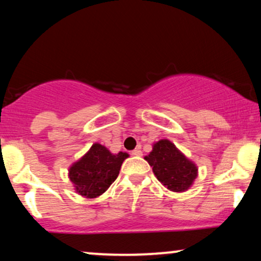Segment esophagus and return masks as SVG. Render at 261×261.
Listing matches in <instances>:
<instances>
[{
  "instance_id": "34e87169",
  "label": "esophagus",
  "mask_w": 261,
  "mask_h": 261,
  "mask_svg": "<svg viewBox=\"0 0 261 261\" xmlns=\"http://www.w3.org/2000/svg\"><path fill=\"white\" fill-rule=\"evenodd\" d=\"M142 154L141 149L140 148H135L132 151V155H135V156H140Z\"/></svg>"
}]
</instances>
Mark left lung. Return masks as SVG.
<instances>
[{
	"instance_id": "left-lung-1",
	"label": "left lung",
	"mask_w": 261,
	"mask_h": 261,
	"mask_svg": "<svg viewBox=\"0 0 261 261\" xmlns=\"http://www.w3.org/2000/svg\"><path fill=\"white\" fill-rule=\"evenodd\" d=\"M145 159L152 166L156 179L171 191L188 190L197 177V166L166 139L155 142Z\"/></svg>"
}]
</instances>
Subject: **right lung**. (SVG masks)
<instances>
[{
    "instance_id": "obj_1",
    "label": "right lung",
    "mask_w": 261,
    "mask_h": 261,
    "mask_svg": "<svg viewBox=\"0 0 261 261\" xmlns=\"http://www.w3.org/2000/svg\"><path fill=\"white\" fill-rule=\"evenodd\" d=\"M126 158L127 153L113 154L101 144H94L87 154L70 167L69 178L78 194L95 198L114 183Z\"/></svg>"
}]
</instances>
